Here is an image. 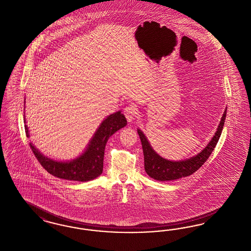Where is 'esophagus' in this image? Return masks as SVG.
Wrapping results in <instances>:
<instances>
[{
    "label": "esophagus",
    "mask_w": 251,
    "mask_h": 251,
    "mask_svg": "<svg viewBox=\"0 0 251 251\" xmlns=\"http://www.w3.org/2000/svg\"><path fill=\"white\" fill-rule=\"evenodd\" d=\"M136 110L137 109H136L135 105H133V104H130V105L126 106L123 109V114L125 115L127 121H129V122H131V121L134 120L135 115H136Z\"/></svg>",
    "instance_id": "esophagus-1"
}]
</instances>
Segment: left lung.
I'll list each match as a JSON object with an SVG mask.
<instances>
[{
  "label": "left lung",
  "mask_w": 251,
  "mask_h": 251,
  "mask_svg": "<svg viewBox=\"0 0 251 251\" xmlns=\"http://www.w3.org/2000/svg\"><path fill=\"white\" fill-rule=\"evenodd\" d=\"M227 108L224 111L217 131L207 146L197 155L184 161H174L166 160L157 154L152 149L149 140L142 130H137L140 137L142 148L144 152L145 170L153 179L159 181L176 180L181 177H186L195 173L209 158L216 148L221 137V131L226 119Z\"/></svg>",
  "instance_id": "1"
}]
</instances>
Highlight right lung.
Returning a JSON list of instances; mask_svg holds the SVG:
<instances>
[{
	"instance_id": "add662e5",
	"label": "right lung",
	"mask_w": 251,
	"mask_h": 251,
	"mask_svg": "<svg viewBox=\"0 0 251 251\" xmlns=\"http://www.w3.org/2000/svg\"><path fill=\"white\" fill-rule=\"evenodd\" d=\"M24 122H26L25 118ZM126 125V118L121 111L111 114L100 123L86 151L76 159L70 161L52 160L44 156L31 143L30 147L41 165L52 176L66 180L86 182L98 177L102 173L106 142L112 134ZM25 131L27 137H30L27 125H25Z\"/></svg>"
}]
</instances>
